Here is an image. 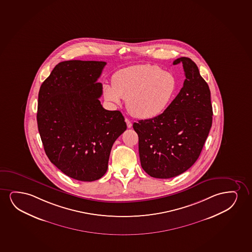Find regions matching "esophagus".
<instances>
[{"mask_svg": "<svg viewBox=\"0 0 252 252\" xmlns=\"http://www.w3.org/2000/svg\"><path fill=\"white\" fill-rule=\"evenodd\" d=\"M125 121H126V126H127L128 128H131V126H132V124H131V121H129L127 118H126V120H125Z\"/></svg>", "mask_w": 252, "mask_h": 252, "instance_id": "34e87169", "label": "esophagus"}]
</instances>
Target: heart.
<instances>
[{"label":"heart","mask_w":252,"mask_h":252,"mask_svg":"<svg viewBox=\"0 0 252 252\" xmlns=\"http://www.w3.org/2000/svg\"><path fill=\"white\" fill-rule=\"evenodd\" d=\"M176 91L177 80L173 73L150 64L120 70L113 76L112 85L102 86L105 98L115 104H120L121 98L126 99L128 111L140 119L160 115Z\"/></svg>","instance_id":"b5f03b06"}]
</instances>
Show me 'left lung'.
Wrapping results in <instances>:
<instances>
[{
    "instance_id": "obj_1",
    "label": "left lung",
    "mask_w": 252,
    "mask_h": 252,
    "mask_svg": "<svg viewBox=\"0 0 252 252\" xmlns=\"http://www.w3.org/2000/svg\"><path fill=\"white\" fill-rule=\"evenodd\" d=\"M183 87L162 114L133 124L141 166L150 176L169 179L188 170L199 157L212 126L210 91L196 63L180 57Z\"/></svg>"
}]
</instances>
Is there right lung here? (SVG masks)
I'll return each instance as SVG.
<instances>
[{
    "label": "right lung",
    "instance_id": "1",
    "mask_svg": "<svg viewBox=\"0 0 252 252\" xmlns=\"http://www.w3.org/2000/svg\"><path fill=\"white\" fill-rule=\"evenodd\" d=\"M107 63H60L38 93L37 126L47 157L65 175L94 181L104 175L115 141L126 130L121 112L102 108L97 82Z\"/></svg>",
    "mask_w": 252,
    "mask_h": 252
}]
</instances>
